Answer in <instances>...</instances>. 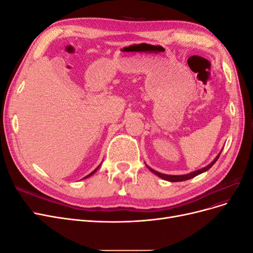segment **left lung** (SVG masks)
I'll use <instances>...</instances> for the list:
<instances>
[{"label":"left lung","instance_id":"left-lung-1","mask_svg":"<svg viewBox=\"0 0 253 253\" xmlns=\"http://www.w3.org/2000/svg\"><path fill=\"white\" fill-rule=\"evenodd\" d=\"M219 155H220V153H219V154L216 156V158L214 159L210 165H208L207 167L203 168V169L197 170V171L192 172V173H190V174H186V175H167V174H163V173H159V172H157V171H155V170H153V169H151V168H149V169H150L151 172H153L155 175L159 176V177H162V178L165 179V180L172 181V182H175V181H183V180H188V179H190V178H193V177H195V176H197L198 174H201V173H203V172H205V171H207V170H209L210 168H211L214 164L216 163V160L218 159Z\"/></svg>","mask_w":253,"mask_h":253}]
</instances>
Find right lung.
Returning <instances> with one entry per match:
<instances>
[{"mask_svg":"<svg viewBox=\"0 0 253 253\" xmlns=\"http://www.w3.org/2000/svg\"><path fill=\"white\" fill-rule=\"evenodd\" d=\"M98 168H99V167H98ZM98 168H97V169H95V170H94V171H93V172H91V173H90V174H88V175H87V176H85V177H84V178H86V177H88V176H90V175H93V174H94V173H95V172H96V171H97V170H98Z\"/></svg>","mask_w":253,"mask_h":253,"instance_id":"obj_1","label":"right lung"}]
</instances>
